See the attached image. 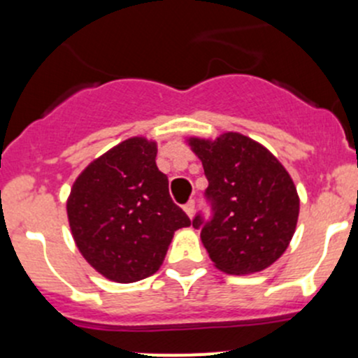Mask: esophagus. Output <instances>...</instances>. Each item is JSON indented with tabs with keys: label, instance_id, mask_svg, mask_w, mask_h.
<instances>
[{
	"label": "esophagus",
	"instance_id": "1",
	"mask_svg": "<svg viewBox=\"0 0 358 358\" xmlns=\"http://www.w3.org/2000/svg\"><path fill=\"white\" fill-rule=\"evenodd\" d=\"M184 212L187 213V217H189V219L194 215V201L193 200L187 201V203L184 205Z\"/></svg>",
	"mask_w": 358,
	"mask_h": 358
}]
</instances>
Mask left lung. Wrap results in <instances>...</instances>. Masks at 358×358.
I'll return each mask as SVG.
<instances>
[{"label":"left lung","instance_id":"left-lung-1","mask_svg":"<svg viewBox=\"0 0 358 358\" xmlns=\"http://www.w3.org/2000/svg\"><path fill=\"white\" fill-rule=\"evenodd\" d=\"M208 179L205 198L212 217L198 213L194 229L210 259L226 274H253L288 248L298 222L300 198L293 179L265 146L239 132L215 141L189 138Z\"/></svg>","mask_w":358,"mask_h":358}]
</instances>
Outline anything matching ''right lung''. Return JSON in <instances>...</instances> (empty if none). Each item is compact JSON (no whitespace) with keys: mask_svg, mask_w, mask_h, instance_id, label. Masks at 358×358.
Returning <instances> with one entry per match:
<instances>
[{"mask_svg":"<svg viewBox=\"0 0 358 358\" xmlns=\"http://www.w3.org/2000/svg\"><path fill=\"white\" fill-rule=\"evenodd\" d=\"M157 143L125 139L91 162L67 200L70 231L84 259L115 282H136L160 268L174 233L191 226L157 167Z\"/></svg>","mask_w":358,"mask_h":358,"instance_id":"add662e5","label":"right lung"}]
</instances>
